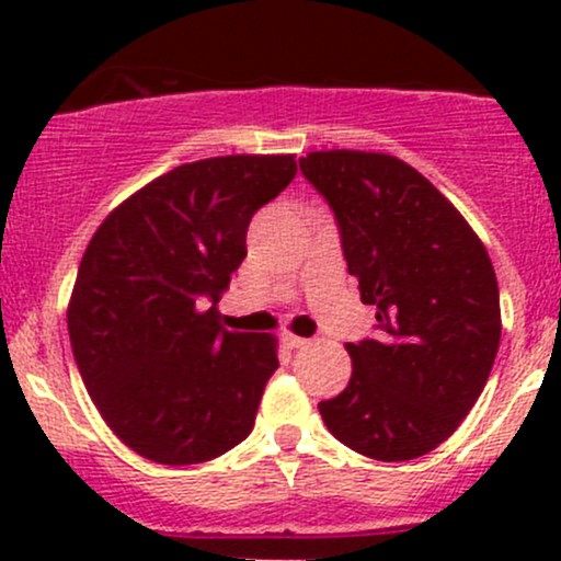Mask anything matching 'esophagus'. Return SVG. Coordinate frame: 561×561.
<instances>
[{
    "label": "esophagus",
    "instance_id": "34e87169",
    "mask_svg": "<svg viewBox=\"0 0 561 561\" xmlns=\"http://www.w3.org/2000/svg\"><path fill=\"white\" fill-rule=\"evenodd\" d=\"M282 343H285L287 347H302V345H308V340L298 337V334H293V332H282Z\"/></svg>",
    "mask_w": 561,
    "mask_h": 561
}]
</instances>
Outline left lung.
<instances>
[{
  "label": "left lung",
  "instance_id": "left-lung-1",
  "mask_svg": "<svg viewBox=\"0 0 561 561\" xmlns=\"http://www.w3.org/2000/svg\"><path fill=\"white\" fill-rule=\"evenodd\" d=\"M300 171L334 210L347 272L377 308V334L345 345L351 382L319 403L321 420L369 459L430 454L469 414L499 353L485 244L420 171L385 152H308Z\"/></svg>",
  "mask_w": 561,
  "mask_h": 561
}]
</instances>
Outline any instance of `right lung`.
<instances>
[{"label": "right lung", "mask_w": 561, "mask_h": 561, "mask_svg": "<svg viewBox=\"0 0 561 561\" xmlns=\"http://www.w3.org/2000/svg\"><path fill=\"white\" fill-rule=\"evenodd\" d=\"M295 173V156L184 163L94 231L70 295V345L102 420L145 459L199 465L253 430L276 340L224 330L216 302L248 255L250 218Z\"/></svg>", "instance_id": "add662e5"}]
</instances>
